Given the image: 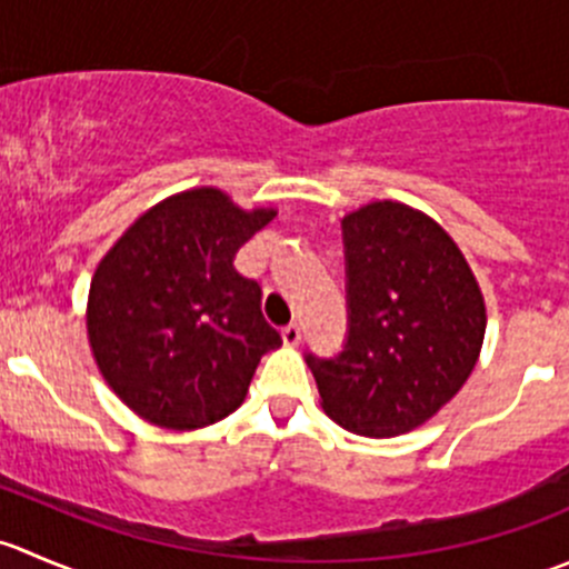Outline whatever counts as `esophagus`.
I'll return each instance as SVG.
<instances>
[{"label":"esophagus","instance_id":"34e87169","mask_svg":"<svg viewBox=\"0 0 569 569\" xmlns=\"http://www.w3.org/2000/svg\"><path fill=\"white\" fill-rule=\"evenodd\" d=\"M300 341H302V327L297 325V321L286 325L283 327V343H286V347H297Z\"/></svg>","mask_w":569,"mask_h":569}]
</instances>
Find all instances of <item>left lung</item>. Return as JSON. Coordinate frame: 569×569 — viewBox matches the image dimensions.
Instances as JSON below:
<instances>
[{
  "instance_id": "obj_1",
  "label": "left lung",
  "mask_w": 569,
  "mask_h": 569,
  "mask_svg": "<svg viewBox=\"0 0 569 569\" xmlns=\"http://www.w3.org/2000/svg\"><path fill=\"white\" fill-rule=\"evenodd\" d=\"M341 231L347 338L338 355L306 352V363L332 421L393 438L432 418L468 380L485 300L449 233L410 206H363Z\"/></svg>"
}]
</instances>
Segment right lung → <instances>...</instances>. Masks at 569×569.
Here are the masks:
<instances>
[{
  "instance_id": "add662e5",
  "label": "right lung",
  "mask_w": 569,
  "mask_h": 569,
  "mask_svg": "<svg viewBox=\"0 0 569 569\" xmlns=\"http://www.w3.org/2000/svg\"><path fill=\"white\" fill-rule=\"evenodd\" d=\"M272 220V209L242 211L220 189H192L153 206L99 263L90 347L137 416L198 429L242 405L261 355L283 338L233 256Z\"/></svg>"
}]
</instances>
